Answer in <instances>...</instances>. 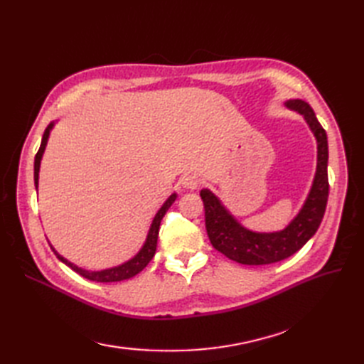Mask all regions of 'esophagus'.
<instances>
[{
    "label": "esophagus",
    "instance_id": "obj_1",
    "mask_svg": "<svg viewBox=\"0 0 364 364\" xmlns=\"http://www.w3.org/2000/svg\"><path fill=\"white\" fill-rule=\"evenodd\" d=\"M182 185L186 190H197L200 185V178L197 174H185L182 178Z\"/></svg>",
    "mask_w": 364,
    "mask_h": 364
}]
</instances>
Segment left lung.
<instances>
[{"mask_svg": "<svg viewBox=\"0 0 364 364\" xmlns=\"http://www.w3.org/2000/svg\"><path fill=\"white\" fill-rule=\"evenodd\" d=\"M285 106L304 117L317 141V168L313 186L301 211L289 226L278 232H253L237 222L213 191L206 188L200 191L211 245L229 259L246 266H264L291 257L316 234L326 209L329 191L326 132L306 102L296 98L285 102Z\"/></svg>", "mask_w": 364, "mask_h": 364, "instance_id": "obj_1", "label": "left lung"}]
</instances>
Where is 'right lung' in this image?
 I'll use <instances>...</instances> for the list:
<instances>
[{
    "mask_svg": "<svg viewBox=\"0 0 364 364\" xmlns=\"http://www.w3.org/2000/svg\"><path fill=\"white\" fill-rule=\"evenodd\" d=\"M54 127V123H50L48 127L46 129V132H43V136H42V141H41V147L36 153L35 156V186L38 190V183H39V167H41V161H42V155L43 151H46V147H47V142H48V136H50V132L51 129ZM176 197H178V194L173 193L167 200L164 202V205L161 206L159 211L156 213L155 218H153V222L150 225V229H149V234H147V238H146V243L144 246L141 247V250L136 253V255L123 262L119 264V266L117 267H111V269H105V270H98V272H91V270H85L79 266H75V264L70 262L67 258H63L60 253H58L56 250H54V247L51 246L53 252L56 253V257L63 262L67 264L68 267H71L75 273H79L80 277L90 279V281H95V282H118V281H124V279H129V278H134L135 274H138L142 269H144L147 264L151 261V258L155 257V252H156V245H158V234H159V225H161V220L164 218L165 213L168 211V208L174 203Z\"/></svg>",
    "mask_w": 364,
    "mask_h": 364,
    "instance_id": "add662e5",
    "label": "right lung"
}]
</instances>
